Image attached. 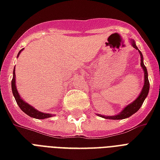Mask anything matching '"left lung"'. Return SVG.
Segmentation results:
<instances>
[{"mask_svg": "<svg viewBox=\"0 0 160 160\" xmlns=\"http://www.w3.org/2000/svg\"><path fill=\"white\" fill-rule=\"evenodd\" d=\"M131 46L134 47L135 49H137L139 52V54L141 56V66H142V68L144 71V85L142 86V89L141 91V93L139 94V96L137 97L134 101L131 102L130 104H128L126 107H125L123 108V110L119 113L116 115H113V116H105V115H102V114H98V116L102 117V118H104V119H126V118H129L130 116H131L132 114H134L135 113H137V111L139 110V108H141V106L142 105L143 102L146 99V98L148 97V92H149V80H148V71H147V68L145 67V65L143 63V57L142 54L141 52V51L137 48V45L135 43V41L133 40H131Z\"/></svg>", "mask_w": 160, "mask_h": 160, "instance_id": "obj_1", "label": "left lung"}]
</instances>
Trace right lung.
Masks as SVG:
<instances>
[{
  "instance_id": "1",
  "label": "right lung",
  "mask_w": 160,
  "mask_h": 160,
  "mask_svg": "<svg viewBox=\"0 0 160 160\" xmlns=\"http://www.w3.org/2000/svg\"><path fill=\"white\" fill-rule=\"evenodd\" d=\"M23 50V49L20 50V52L18 54L17 58H18V56L20 55V52ZM15 82H16V79H15V68H14L13 76H12V94H13L14 98H15V100L17 102L18 107L20 108V109L22 110L23 113H25L27 115H29L31 118H35V119H47V118H50V117L53 116L52 113H43V112H41V111H39L37 109H35V108L31 106L30 104L24 102V100L20 97L19 93L18 92L17 87H16V83Z\"/></svg>"
}]
</instances>
